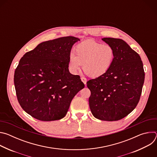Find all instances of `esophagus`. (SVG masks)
Returning a JSON list of instances; mask_svg holds the SVG:
<instances>
[{
	"label": "esophagus",
	"mask_w": 157,
	"mask_h": 157,
	"mask_svg": "<svg viewBox=\"0 0 157 157\" xmlns=\"http://www.w3.org/2000/svg\"><path fill=\"white\" fill-rule=\"evenodd\" d=\"M81 79L82 82L84 84H86V82H87V79H86V78H84V77H82V78H81Z\"/></svg>",
	"instance_id": "1"
}]
</instances>
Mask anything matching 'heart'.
Listing matches in <instances>:
<instances>
[{
  "label": "heart",
  "mask_w": 157,
  "mask_h": 157,
  "mask_svg": "<svg viewBox=\"0 0 157 157\" xmlns=\"http://www.w3.org/2000/svg\"><path fill=\"white\" fill-rule=\"evenodd\" d=\"M76 55L70 53L68 68L71 73L75 75L83 64L84 72L91 77H99L105 73L110 68L114 58V50L108 44L101 43L92 39L86 40L75 48Z\"/></svg>",
  "instance_id": "heart-1"
}]
</instances>
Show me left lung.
<instances>
[{
	"label": "left lung",
	"mask_w": 157,
	"mask_h": 157,
	"mask_svg": "<svg viewBox=\"0 0 157 157\" xmlns=\"http://www.w3.org/2000/svg\"><path fill=\"white\" fill-rule=\"evenodd\" d=\"M102 40L113 48L114 58L105 73L87 82L91 93L89 104L96 119L116 121L136 107L145 73L140 56L125 41L114 38Z\"/></svg>",
	"instance_id": "left-lung-1"
}]
</instances>
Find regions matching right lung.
<instances>
[{
  "mask_svg": "<svg viewBox=\"0 0 157 157\" xmlns=\"http://www.w3.org/2000/svg\"><path fill=\"white\" fill-rule=\"evenodd\" d=\"M79 40L69 36L44 41L20 59L14 74L16 94L21 108L33 117L41 121L63 118L84 88L79 76L68 69L71 48Z\"/></svg>",
  "mask_w": 157,
  "mask_h": 157,
  "instance_id": "1",
  "label": "right lung"
}]
</instances>
